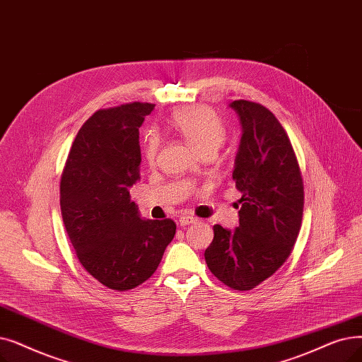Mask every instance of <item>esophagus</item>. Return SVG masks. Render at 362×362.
I'll return each mask as SVG.
<instances>
[{
  "label": "esophagus",
  "instance_id": "34e87169",
  "mask_svg": "<svg viewBox=\"0 0 362 362\" xmlns=\"http://www.w3.org/2000/svg\"><path fill=\"white\" fill-rule=\"evenodd\" d=\"M195 222H198V218L197 217H194V216H187V214H182L180 217H179V225L180 226H187V225H191V223H195Z\"/></svg>",
  "mask_w": 362,
  "mask_h": 362
}]
</instances>
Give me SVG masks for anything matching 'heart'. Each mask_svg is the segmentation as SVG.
Returning <instances> with one entry per match:
<instances>
[{"mask_svg":"<svg viewBox=\"0 0 362 362\" xmlns=\"http://www.w3.org/2000/svg\"><path fill=\"white\" fill-rule=\"evenodd\" d=\"M170 125L176 130L187 144L199 155L216 153L222 146L226 130L222 119L210 107L206 106H186L173 112ZM160 148V137L149 132L144 139V153L148 161H153Z\"/></svg>","mask_w":362,"mask_h":362,"instance_id":"1","label":"heart"}]
</instances>
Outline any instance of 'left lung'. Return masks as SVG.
Returning a JSON list of instances; mask_svg holds the SVG:
<instances>
[{
	"label": "left lung",
	"mask_w": 362,
	"mask_h": 362,
	"mask_svg": "<svg viewBox=\"0 0 362 362\" xmlns=\"http://www.w3.org/2000/svg\"><path fill=\"white\" fill-rule=\"evenodd\" d=\"M229 106L243 129L232 171L243 194L240 226L230 230L214 225L204 256L214 276L245 291L288 259L302 225L303 180L290 139L269 109L248 100Z\"/></svg>",
	"instance_id": "left-lung-1"
}]
</instances>
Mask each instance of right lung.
I'll use <instances>...</instances> for the list:
<instances>
[{
	"label": "right lung",
	"instance_id": "add662e5",
	"mask_svg": "<svg viewBox=\"0 0 362 362\" xmlns=\"http://www.w3.org/2000/svg\"><path fill=\"white\" fill-rule=\"evenodd\" d=\"M153 107L134 102L88 118L60 180L62 217L76 257L111 290H132L151 278L176 233L171 218H142L130 199L140 179L139 129Z\"/></svg>",
	"mask_w": 362,
	"mask_h": 362
}]
</instances>
